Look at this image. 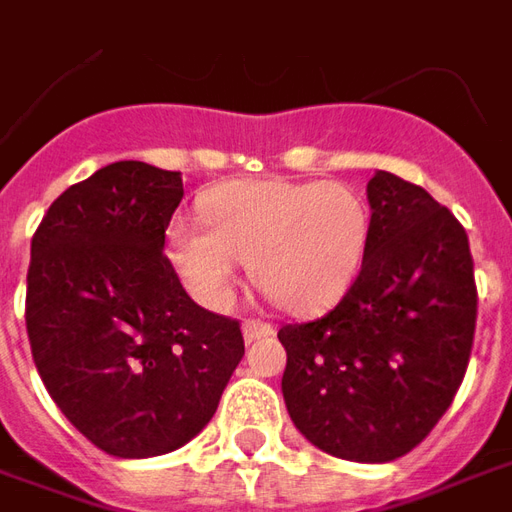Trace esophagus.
Returning <instances> with one entry per match:
<instances>
[{
    "label": "esophagus",
    "instance_id": "esophagus-1",
    "mask_svg": "<svg viewBox=\"0 0 512 512\" xmlns=\"http://www.w3.org/2000/svg\"><path fill=\"white\" fill-rule=\"evenodd\" d=\"M268 334H274V326L266 321H246L244 323V340L246 343H255L260 337H268Z\"/></svg>",
    "mask_w": 512,
    "mask_h": 512
}]
</instances>
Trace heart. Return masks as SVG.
I'll return each instance as SVG.
<instances>
[{
  "mask_svg": "<svg viewBox=\"0 0 512 512\" xmlns=\"http://www.w3.org/2000/svg\"><path fill=\"white\" fill-rule=\"evenodd\" d=\"M201 222L169 227V257L197 299L222 310L238 260L279 307L312 312L354 279L367 244L365 202L340 183L235 180L208 191Z\"/></svg>",
  "mask_w": 512,
  "mask_h": 512,
  "instance_id": "1",
  "label": "heart"
}]
</instances>
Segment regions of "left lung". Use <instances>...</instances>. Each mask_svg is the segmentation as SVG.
I'll use <instances>...</instances> for the list:
<instances>
[{
    "instance_id": "obj_1",
    "label": "left lung",
    "mask_w": 512,
    "mask_h": 512,
    "mask_svg": "<svg viewBox=\"0 0 512 512\" xmlns=\"http://www.w3.org/2000/svg\"><path fill=\"white\" fill-rule=\"evenodd\" d=\"M367 200L354 285L326 315L277 337L301 436L334 458L386 463L450 408L472 356L477 285L466 230L422 186L378 169Z\"/></svg>"
}]
</instances>
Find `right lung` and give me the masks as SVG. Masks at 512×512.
Returning a JSON list of instances; mask_svg holds the SVG:
<instances>
[{"label": "right lung", "instance_id": "add662e5", "mask_svg": "<svg viewBox=\"0 0 512 512\" xmlns=\"http://www.w3.org/2000/svg\"><path fill=\"white\" fill-rule=\"evenodd\" d=\"M180 172L115 161L51 202L32 235L27 334L51 400L117 458L183 447L244 356L233 318L202 310L164 255Z\"/></svg>", "mask_w": 512, "mask_h": 512}]
</instances>
